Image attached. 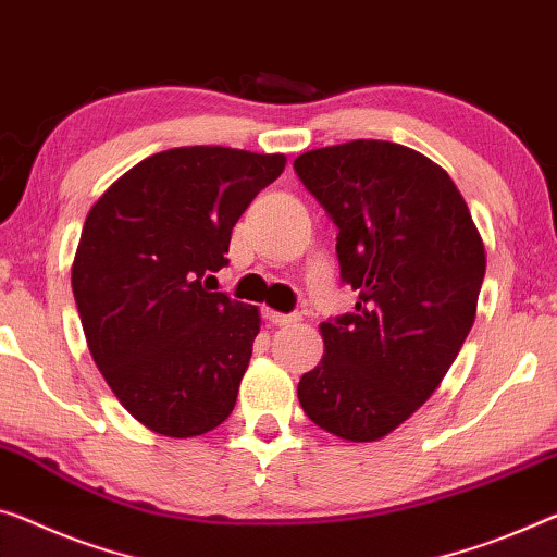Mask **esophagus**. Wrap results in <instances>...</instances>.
Masks as SVG:
<instances>
[{
    "label": "esophagus",
    "instance_id": "esophagus-1",
    "mask_svg": "<svg viewBox=\"0 0 557 557\" xmlns=\"http://www.w3.org/2000/svg\"><path fill=\"white\" fill-rule=\"evenodd\" d=\"M267 315H269V321H271V323H276V326H284V329H288V326H296V323L301 321V315H298V313H278V311H269Z\"/></svg>",
    "mask_w": 557,
    "mask_h": 557
}]
</instances>
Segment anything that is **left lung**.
<instances>
[{"label":"left lung","instance_id":"left-lung-1","mask_svg":"<svg viewBox=\"0 0 557 557\" xmlns=\"http://www.w3.org/2000/svg\"><path fill=\"white\" fill-rule=\"evenodd\" d=\"M294 169L333 224L356 311L321 323L323 358L301 375L311 421L350 443L408 421L456 361L475 321L485 246L446 169L408 147L356 139Z\"/></svg>","mask_w":557,"mask_h":557}]
</instances>
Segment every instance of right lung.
Here are the masks:
<instances>
[{"instance_id": "obj_1", "label": "right lung", "mask_w": 557, "mask_h": 557, "mask_svg": "<svg viewBox=\"0 0 557 557\" xmlns=\"http://www.w3.org/2000/svg\"><path fill=\"white\" fill-rule=\"evenodd\" d=\"M284 153L178 147L139 161L84 221L72 290L87 346L136 421L169 438L231 416L261 329L256 306L209 290L231 228Z\"/></svg>"}]
</instances>
